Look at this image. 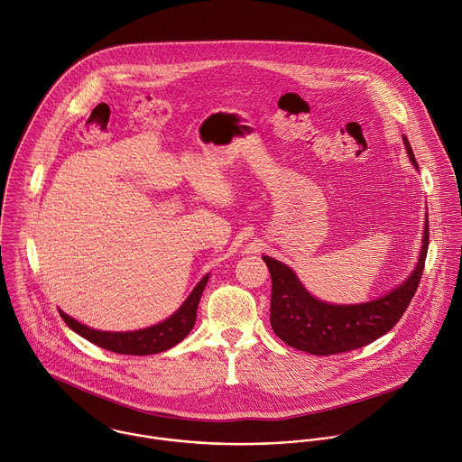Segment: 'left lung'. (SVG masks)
<instances>
[{
  "label": "left lung",
  "instance_id": "8db88e82",
  "mask_svg": "<svg viewBox=\"0 0 462 462\" xmlns=\"http://www.w3.org/2000/svg\"><path fill=\"white\" fill-rule=\"evenodd\" d=\"M407 154L418 167L414 151L403 136ZM429 252V214L425 221L420 261L409 279L383 295L364 304H329L315 299L291 268L264 255L272 275L270 324L273 333L290 347L317 356H331L360 349L389 333L407 311L420 286Z\"/></svg>",
  "mask_w": 462,
  "mask_h": 462
}]
</instances>
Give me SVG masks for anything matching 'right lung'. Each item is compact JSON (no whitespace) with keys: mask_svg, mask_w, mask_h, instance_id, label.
<instances>
[{"mask_svg":"<svg viewBox=\"0 0 462 462\" xmlns=\"http://www.w3.org/2000/svg\"><path fill=\"white\" fill-rule=\"evenodd\" d=\"M207 281H208V275H205L196 284V288L187 297V300L181 304V308L174 315H171L167 320H163L156 326L145 328V329H138V331H125V333L97 331V329H91V328L73 320L71 317H68L62 311H59V313L69 329H73L77 335H80L82 338L89 340L91 344H95L102 349H107V351L118 353V355H133V356L156 355V353H163V351L174 347L192 331L194 322H196L198 304H199V299L207 286Z\"/></svg>","mask_w":462,"mask_h":462,"instance_id":"1","label":"right lung"}]
</instances>
